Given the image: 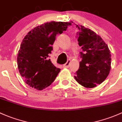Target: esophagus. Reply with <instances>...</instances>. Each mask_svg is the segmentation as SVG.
I'll list each match as a JSON object with an SVG mask.
<instances>
[{"instance_id":"1","label":"esophagus","mask_w":122,"mask_h":122,"mask_svg":"<svg viewBox=\"0 0 122 122\" xmlns=\"http://www.w3.org/2000/svg\"><path fill=\"white\" fill-rule=\"evenodd\" d=\"M70 62H71V61L70 60H68L67 62L64 65V67L65 68H68L70 66Z\"/></svg>"}]
</instances>
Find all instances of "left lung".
Wrapping results in <instances>:
<instances>
[{
  "instance_id": "obj_1",
  "label": "left lung",
  "mask_w": 122,
  "mask_h": 122,
  "mask_svg": "<svg viewBox=\"0 0 122 122\" xmlns=\"http://www.w3.org/2000/svg\"><path fill=\"white\" fill-rule=\"evenodd\" d=\"M75 25L79 30L78 41L82 52H80L82 60L74 78L83 86L94 88L103 82L109 74L111 51L102 38L93 31L82 25Z\"/></svg>"
}]
</instances>
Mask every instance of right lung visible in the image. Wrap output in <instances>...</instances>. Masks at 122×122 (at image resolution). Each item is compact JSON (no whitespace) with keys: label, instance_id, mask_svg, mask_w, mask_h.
<instances>
[{"label":"right lung","instance_id":"1","mask_svg":"<svg viewBox=\"0 0 122 122\" xmlns=\"http://www.w3.org/2000/svg\"><path fill=\"white\" fill-rule=\"evenodd\" d=\"M70 22L51 21L36 27L23 40L17 54L19 72L29 86L37 90L49 86L60 72L48 59L57 34Z\"/></svg>","mask_w":122,"mask_h":122}]
</instances>
